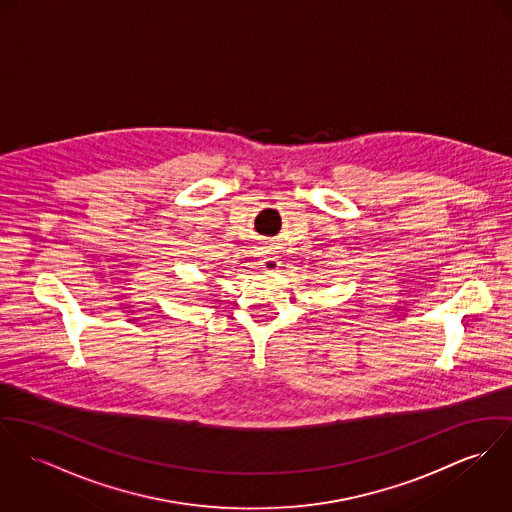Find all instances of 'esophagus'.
Returning <instances> with one entry per match:
<instances>
[{
  "mask_svg": "<svg viewBox=\"0 0 512 512\" xmlns=\"http://www.w3.org/2000/svg\"><path fill=\"white\" fill-rule=\"evenodd\" d=\"M263 265H265L267 269H271V271L278 269V267H280V257H278V253L267 251V255H265V259H263Z\"/></svg>",
  "mask_w": 512,
  "mask_h": 512,
  "instance_id": "esophagus-1",
  "label": "esophagus"
}]
</instances>
